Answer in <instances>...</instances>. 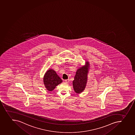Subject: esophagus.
<instances>
[{
    "label": "esophagus",
    "instance_id": "34e87169",
    "mask_svg": "<svg viewBox=\"0 0 135 135\" xmlns=\"http://www.w3.org/2000/svg\"><path fill=\"white\" fill-rule=\"evenodd\" d=\"M69 79H68V80H65V82L66 83H68L69 82Z\"/></svg>",
    "mask_w": 135,
    "mask_h": 135
}]
</instances>
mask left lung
<instances>
[{
  "label": "left lung",
  "mask_w": 135,
  "mask_h": 135,
  "mask_svg": "<svg viewBox=\"0 0 135 135\" xmlns=\"http://www.w3.org/2000/svg\"><path fill=\"white\" fill-rule=\"evenodd\" d=\"M89 67V63L86 62L85 66L79 68L76 72L73 85L75 92L77 94H80L84 91L86 86Z\"/></svg>",
  "instance_id": "obj_1"
}]
</instances>
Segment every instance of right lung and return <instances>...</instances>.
<instances>
[{
  "label": "right lung",
  "instance_id": "add662e5",
  "mask_svg": "<svg viewBox=\"0 0 135 135\" xmlns=\"http://www.w3.org/2000/svg\"><path fill=\"white\" fill-rule=\"evenodd\" d=\"M43 81L45 88L49 91H52L57 85L62 82L55 71L52 69L47 71L44 76Z\"/></svg>",
  "mask_w": 135,
  "mask_h": 135
}]
</instances>
